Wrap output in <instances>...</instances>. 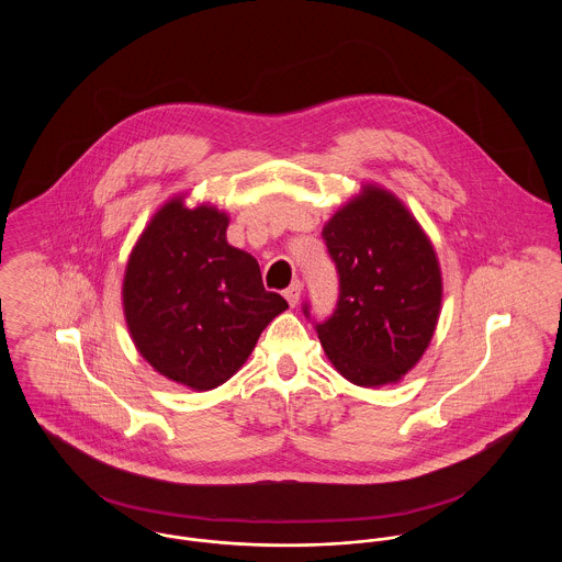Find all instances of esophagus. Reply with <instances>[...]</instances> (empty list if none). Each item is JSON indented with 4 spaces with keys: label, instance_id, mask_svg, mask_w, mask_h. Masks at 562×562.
Segmentation results:
<instances>
[{
    "label": "esophagus",
    "instance_id": "esophagus-1",
    "mask_svg": "<svg viewBox=\"0 0 562 562\" xmlns=\"http://www.w3.org/2000/svg\"><path fill=\"white\" fill-rule=\"evenodd\" d=\"M301 290H303V285H301V281H294L285 292H283V296H285V301H288V305L290 307H296L299 305V299H301Z\"/></svg>",
    "mask_w": 562,
    "mask_h": 562
}]
</instances>
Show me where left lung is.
I'll use <instances>...</instances> for the list:
<instances>
[{
  "instance_id": "left-lung-1",
  "label": "left lung",
  "mask_w": 562,
  "mask_h": 562,
  "mask_svg": "<svg viewBox=\"0 0 562 562\" xmlns=\"http://www.w3.org/2000/svg\"><path fill=\"white\" fill-rule=\"evenodd\" d=\"M322 238L339 277L333 314L314 322L326 357L361 387L401 381L439 318L441 272L432 244L401 201L374 186L341 207ZM303 314L312 321L310 303Z\"/></svg>"
}]
</instances>
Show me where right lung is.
Wrapping results in <instances>:
<instances>
[{"instance_id": "obj_1", "label": "right lung", "mask_w": 562, "mask_h": 562, "mask_svg": "<svg viewBox=\"0 0 562 562\" xmlns=\"http://www.w3.org/2000/svg\"><path fill=\"white\" fill-rule=\"evenodd\" d=\"M227 214L172 199L134 246L123 307L138 352L166 379L207 392L229 381L268 322L288 310L252 255L227 241Z\"/></svg>"}]
</instances>
